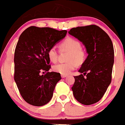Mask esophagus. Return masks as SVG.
Instances as JSON below:
<instances>
[{
  "label": "esophagus",
  "mask_w": 125,
  "mask_h": 125,
  "mask_svg": "<svg viewBox=\"0 0 125 125\" xmlns=\"http://www.w3.org/2000/svg\"><path fill=\"white\" fill-rule=\"evenodd\" d=\"M66 77H68V75H62V74H61L62 78H66Z\"/></svg>",
  "instance_id": "obj_1"
}]
</instances>
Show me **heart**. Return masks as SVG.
<instances>
[{"mask_svg": "<svg viewBox=\"0 0 125 125\" xmlns=\"http://www.w3.org/2000/svg\"><path fill=\"white\" fill-rule=\"evenodd\" d=\"M61 50H68L70 53L67 60L69 61L64 63H59L54 65V72L68 75L77 67V64H82L85 59V52L82 50V45L79 41L73 38H67L61 42L59 46ZM48 58L52 62H56L58 59V52L55 46L50 48L48 52Z\"/></svg>", "mask_w": 125, "mask_h": 125, "instance_id": "heart-1", "label": "heart"}]
</instances>
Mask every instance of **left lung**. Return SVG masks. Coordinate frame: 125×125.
Returning a JSON list of instances; mask_svg holds the SVG:
<instances>
[{
  "label": "left lung",
  "mask_w": 125,
  "mask_h": 125,
  "mask_svg": "<svg viewBox=\"0 0 125 125\" xmlns=\"http://www.w3.org/2000/svg\"><path fill=\"white\" fill-rule=\"evenodd\" d=\"M68 33L82 42L87 53L72 87L74 97L89 105L101 100L110 85L114 52L110 37L95 25L72 28ZM86 75V77L84 75Z\"/></svg>",
  "instance_id": "left-lung-1"
}]
</instances>
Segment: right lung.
I'll use <instances>...</instances> for the list:
<instances>
[{"mask_svg": "<svg viewBox=\"0 0 125 125\" xmlns=\"http://www.w3.org/2000/svg\"><path fill=\"white\" fill-rule=\"evenodd\" d=\"M67 31L31 26L20 36L14 51V81L24 100L34 106L48 104L61 74L48 72V52L66 36ZM47 71L45 75L41 72ZM44 73V72H43Z\"/></svg>", "mask_w": 125, "mask_h": 125, "instance_id": "right-lung-1", "label": "right lung"}]
</instances>
